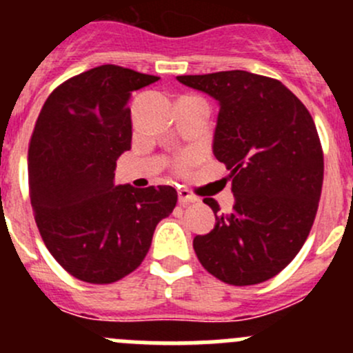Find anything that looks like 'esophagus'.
Wrapping results in <instances>:
<instances>
[{
	"instance_id": "34e87169",
	"label": "esophagus",
	"mask_w": 353,
	"mask_h": 353,
	"mask_svg": "<svg viewBox=\"0 0 353 353\" xmlns=\"http://www.w3.org/2000/svg\"><path fill=\"white\" fill-rule=\"evenodd\" d=\"M177 196H179L181 205H190V203L198 201V196H194L190 190H179L177 191Z\"/></svg>"
}]
</instances>
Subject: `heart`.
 <instances>
[{
    "label": "heart",
    "instance_id": "1",
    "mask_svg": "<svg viewBox=\"0 0 353 353\" xmlns=\"http://www.w3.org/2000/svg\"><path fill=\"white\" fill-rule=\"evenodd\" d=\"M190 162H191V159H183V160H181L179 165H181V167H186Z\"/></svg>",
    "mask_w": 353,
    "mask_h": 353
}]
</instances>
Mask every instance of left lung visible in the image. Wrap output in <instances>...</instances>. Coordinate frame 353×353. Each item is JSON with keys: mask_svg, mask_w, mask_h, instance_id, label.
<instances>
[{"mask_svg": "<svg viewBox=\"0 0 353 353\" xmlns=\"http://www.w3.org/2000/svg\"><path fill=\"white\" fill-rule=\"evenodd\" d=\"M219 102L213 155L236 198L229 213L213 198L215 227L193 241L206 272L230 285L273 279L309 236L323 188V150L305 105L279 80L243 70L177 77Z\"/></svg>", "mask_w": 353, "mask_h": 353, "instance_id": "obj_1", "label": "left lung"}]
</instances>
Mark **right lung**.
Segmentation results:
<instances>
[{
    "label": "right lung",
    "mask_w": 353,
    "mask_h": 353,
    "mask_svg": "<svg viewBox=\"0 0 353 353\" xmlns=\"http://www.w3.org/2000/svg\"><path fill=\"white\" fill-rule=\"evenodd\" d=\"M159 77L102 65L48 97L28 147V190L42 241L70 275L112 283L141 265L157 223L172 213L170 186H116V160L131 148L134 90Z\"/></svg>",
    "instance_id": "obj_1"
}]
</instances>
